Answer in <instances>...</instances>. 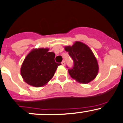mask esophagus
<instances>
[{"instance_id":"obj_1","label":"esophagus","mask_w":123,"mask_h":123,"mask_svg":"<svg viewBox=\"0 0 123 123\" xmlns=\"http://www.w3.org/2000/svg\"><path fill=\"white\" fill-rule=\"evenodd\" d=\"M62 65L63 66H65V61H63L62 62Z\"/></svg>"}]
</instances>
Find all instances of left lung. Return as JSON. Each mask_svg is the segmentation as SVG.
Listing matches in <instances>:
<instances>
[{
  "label": "left lung",
  "mask_w": 123,
  "mask_h": 123,
  "mask_svg": "<svg viewBox=\"0 0 123 123\" xmlns=\"http://www.w3.org/2000/svg\"><path fill=\"white\" fill-rule=\"evenodd\" d=\"M65 50L73 60L74 67L68 69L73 79L79 83L87 84L96 78L99 69L98 62L86 44L76 41L72 46H65Z\"/></svg>",
  "instance_id": "8db88e82"
}]
</instances>
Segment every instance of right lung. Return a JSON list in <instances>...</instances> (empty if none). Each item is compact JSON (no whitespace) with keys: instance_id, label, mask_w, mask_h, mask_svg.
Returning <instances> with one entry per match:
<instances>
[{"instance_id":"right-lung-1","label":"right lung","mask_w":123,"mask_h":123,"mask_svg":"<svg viewBox=\"0 0 123 123\" xmlns=\"http://www.w3.org/2000/svg\"><path fill=\"white\" fill-rule=\"evenodd\" d=\"M49 48L34 49L25 57L20 73L24 81L36 87L44 86L53 78L60 63Z\"/></svg>"}]
</instances>
